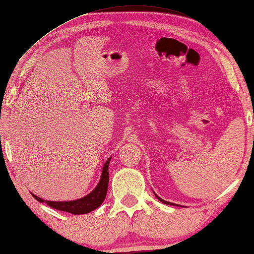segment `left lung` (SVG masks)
<instances>
[{
    "label": "left lung",
    "instance_id": "1",
    "mask_svg": "<svg viewBox=\"0 0 254 254\" xmlns=\"http://www.w3.org/2000/svg\"><path fill=\"white\" fill-rule=\"evenodd\" d=\"M155 194V193H154ZM155 196H157V198L158 200L160 201V202H162V203H165V204H169V205H178V204H175V203H171V202H168V201H165V200H162L161 197H159L157 194H155ZM178 206H182V205H178Z\"/></svg>",
    "mask_w": 254,
    "mask_h": 254
}]
</instances>
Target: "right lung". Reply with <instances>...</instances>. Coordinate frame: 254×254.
I'll use <instances>...</instances> for the list:
<instances>
[{
  "mask_svg": "<svg viewBox=\"0 0 254 254\" xmlns=\"http://www.w3.org/2000/svg\"><path fill=\"white\" fill-rule=\"evenodd\" d=\"M111 158L108 159V161L104 163L102 174H101V178L99 184L96 185L94 190L91 193L87 194L86 196L78 198V200L73 201H44L43 198L36 196L33 194V196L36 198L41 203H48L51 208H54L60 211H65L72 214H85L92 212L93 210L103 203L105 196H107L108 192V185H109V165H110Z\"/></svg>",
  "mask_w": 254,
  "mask_h": 254,
  "instance_id": "1",
  "label": "right lung"
}]
</instances>
